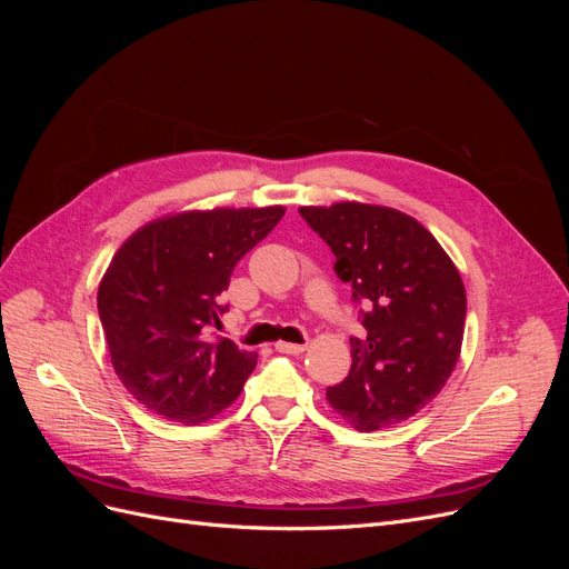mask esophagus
Wrapping results in <instances>:
<instances>
[{"instance_id":"obj_1","label":"esophagus","mask_w":569,"mask_h":569,"mask_svg":"<svg viewBox=\"0 0 569 569\" xmlns=\"http://www.w3.org/2000/svg\"><path fill=\"white\" fill-rule=\"evenodd\" d=\"M274 349L280 353H289V356H299L306 351V343H291V341H278L274 343Z\"/></svg>"}]
</instances>
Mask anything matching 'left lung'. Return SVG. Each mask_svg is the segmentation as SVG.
Wrapping results in <instances>:
<instances>
[{
    "label": "left lung",
    "mask_w": 569,
    "mask_h": 569,
    "mask_svg": "<svg viewBox=\"0 0 569 569\" xmlns=\"http://www.w3.org/2000/svg\"><path fill=\"white\" fill-rule=\"evenodd\" d=\"M299 213L368 306L366 337H351V370L327 401L360 432L399 425L435 399L458 363L468 311L460 272L432 232L389 206L339 201Z\"/></svg>",
    "instance_id": "left-lung-1"
}]
</instances>
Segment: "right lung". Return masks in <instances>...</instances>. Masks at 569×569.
Here are the masks:
<instances>
[{
	"mask_svg": "<svg viewBox=\"0 0 569 569\" xmlns=\"http://www.w3.org/2000/svg\"><path fill=\"white\" fill-rule=\"evenodd\" d=\"M284 206L182 211L147 222L99 282L97 308L118 380L157 416L216 418L244 389L256 353L206 339L239 258L278 226Z\"/></svg>",
	"mask_w": 569,
	"mask_h": 569,
	"instance_id": "1",
	"label": "right lung"
}]
</instances>
